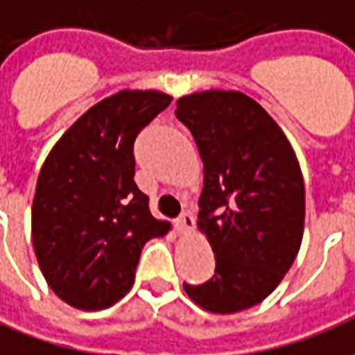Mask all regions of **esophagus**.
Instances as JSON below:
<instances>
[{"instance_id": "1", "label": "esophagus", "mask_w": 355, "mask_h": 355, "mask_svg": "<svg viewBox=\"0 0 355 355\" xmlns=\"http://www.w3.org/2000/svg\"><path fill=\"white\" fill-rule=\"evenodd\" d=\"M193 224H196V220H193L192 213H182V215L178 216L177 220V230L178 234H186V232H190L193 228Z\"/></svg>"}]
</instances>
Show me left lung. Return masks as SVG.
Segmentation results:
<instances>
[{"mask_svg":"<svg viewBox=\"0 0 355 355\" xmlns=\"http://www.w3.org/2000/svg\"><path fill=\"white\" fill-rule=\"evenodd\" d=\"M203 162L198 228L215 253V275L184 283L196 304L234 313L259 304L297 259L304 232V180L297 155L268 112L238 91L178 98Z\"/></svg>","mask_w":355,"mask_h":355,"instance_id":"8db88e82","label":"left lung"}]
</instances>
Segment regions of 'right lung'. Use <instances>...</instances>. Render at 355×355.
I'll return each mask as SVG.
<instances>
[{"instance_id":"1","label":"right lung","mask_w":355,"mask_h":355,"mask_svg":"<svg viewBox=\"0 0 355 355\" xmlns=\"http://www.w3.org/2000/svg\"><path fill=\"white\" fill-rule=\"evenodd\" d=\"M159 91H119L87 110L43 163L32 205V241L49 287L80 310L129 293L140 251L165 236L135 184V139L171 104Z\"/></svg>"}]
</instances>
